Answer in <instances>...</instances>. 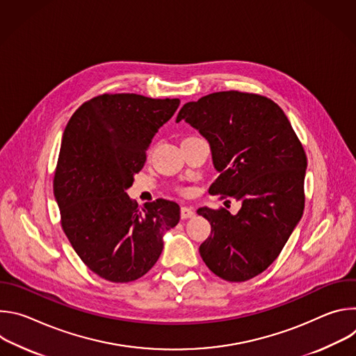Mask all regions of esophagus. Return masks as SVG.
I'll use <instances>...</instances> for the list:
<instances>
[{"instance_id": "esophagus-1", "label": "esophagus", "mask_w": 356, "mask_h": 356, "mask_svg": "<svg viewBox=\"0 0 356 356\" xmlns=\"http://www.w3.org/2000/svg\"><path fill=\"white\" fill-rule=\"evenodd\" d=\"M194 210L191 209V207H181V210H180V216H181V218L183 220H187V218H191V217H194Z\"/></svg>"}]
</instances>
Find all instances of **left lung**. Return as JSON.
Segmentation results:
<instances>
[{
  "label": "left lung",
  "instance_id": "obj_1",
  "mask_svg": "<svg viewBox=\"0 0 356 356\" xmlns=\"http://www.w3.org/2000/svg\"><path fill=\"white\" fill-rule=\"evenodd\" d=\"M181 120L210 143L218 177L209 193L241 202L235 216L197 210L211 225L200 255L221 279L249 280L273 264L301 220L306 152L283 110L258 94L204 95L181 107Z\"/></svg>",
  "mask_w": 356,
  "mask_h": 356
}]
</instances>
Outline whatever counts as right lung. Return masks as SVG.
I'll use <instances>...</instances> for the list:
<instances>
[{
    "instance_id": "add662e5",
    "label": "right lung",
    "mask_w": 356,
    "mask_h": 356,
    "mask_svg": "<svg viewBox=\"0 0 356 356\" xmlns=\"http://www.w3.org/2000/svg\"><path fill=\"white\" fill-rule=\"evenodd\" d=\"M179 104V98L103 94L84 103L63 132L54 180L62 227L80 259L106 280L128 283L147 273L165 232L180 220L175 201L161 198L139 210L127 194Z\"/></svg>"
}]
</instances>
